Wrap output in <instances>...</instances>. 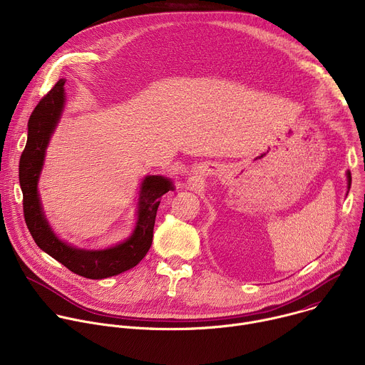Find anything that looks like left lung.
Listing matches in <instances>:
<instances>
[{
	"label": "left lung",
	"instance_id": "left-lung-1",
	"mask_svg": "<svg viewBox=\"0 0 365 365\" xmlns=\"http://www.w3.org/2000/svg\"><path fill=\"white\" fill-rule=\"evenodd\" d=\"M346 186H348V190H349V187H351V172L349 170H346Z\"/></svg>",
	"mask_w": 365,
	"mask_h": 365
}]
</instances>
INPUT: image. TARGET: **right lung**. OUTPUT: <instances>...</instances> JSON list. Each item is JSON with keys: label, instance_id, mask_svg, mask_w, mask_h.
<instances>
[{"label": "right lung", "instance_id": "1", "mask_svg": "<svg viewBox=\"0 0 365 365\" xmlns=\"http://www.w3.org/2000/svg\"><path fill=\"white\" fill-rule=\"evenodd\" d=\"M65 82V78L58 81L38 102L29 120L27 143L19 166L24 220L38 248L58 259L66 269L86 279H107L135 267L144 258L153 242V228L160 197L173 189V182L160 175L143 179L138 190L134 230L124 241L108 248L86 250L61 240L46 218L37 185L48 141L66 103Z\"/></svg>", "mask_w": 365, "mask_h": 365}]
</instances>
